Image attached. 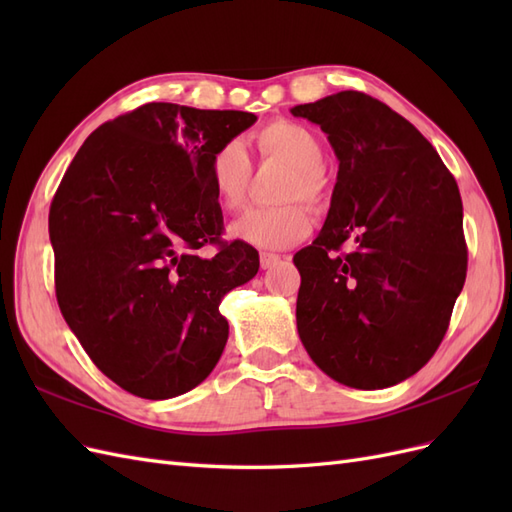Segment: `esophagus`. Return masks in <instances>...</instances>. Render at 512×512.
I'll list each match as a JSON object with an SVG mask.
<instances>
[{
    "label": "esophagus",
    "mask_w": 512,
    "mask_h": 512,
    "mask_svg": "<svg viewBox=\"0 0 512 512\" xmlns=\"http://www.w3.org/2000/svg\"><path fill=\"white\" fill-rule=\"evenodd\" d=\"M280 260H282V258L277 256V254L262 252V254H260V267H262V269H271V267H275Z\"/></svg>",
    "instance_id": "1"
}]
</instances>
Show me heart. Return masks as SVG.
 I'll list each match as a JSON object with an SVG mask.
<instances>
[{
  "mask_svg": "<svg viewBox=\"0 0 512 512\" xmlns=\"http://www.w3.org/2000/svg\"><path fill=\"white\" fill-rule=\"evenodd\" d=\"M254 141L262 158L288 166L280 188V198L286 203L247 209L228 226V232L232 239L258 250H284L312 230V213L294 198L320 203L324 196V147L312 130L288 119H275L262 126ZM207 177L218 203L224 209H239L252 181V160L243 143L232 138L215 149Z\"/></svg>",
  "mask_w": 512,
  "mask_h": 512,
  "instance_id": "heart-1",
  "label": "heart"
}]
</instances>
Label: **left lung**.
Returning a JSON list of instances; mask_svg holds the SVG:
<instances>
[{"mask_svg": "<svg viewBox=\"0 0 512 512\" xmlns=\"http://www.w3.org/2000/svg\"><path fill=\"white\" fill-rule=\"evenodd\" d=\"M290 113L318 123L339 160L327 222L294 254L299 337L333 380L386 389L438 350L466 282L457 181L408 119L361 91Z\"/></svg>", "mask_w": 512, "mask_h": 512, "instance_id": "obj_1", "label": "left lung"}]
</instances>
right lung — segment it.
Returning <instances> with one entry per match:
<instances>
[{"mask_svg":"<svg viewBox=\"0 0 512 512\" xmlns=\"http://www.w3.org/2000/svg\"><path fill=\"white\" fill-rule=\"evenodd\" d=\"M256 121L243 111L149 102L89 134L53 196L61 314L106 378L143 399L192 391L228 339L224 294L258 252L222 241L211 153ZM215 244L213 257L199 250Z\"/></svg>","mask_w":512,"mask_h":512,"instance_id":"1","label":"right lung"}]
</instances>
